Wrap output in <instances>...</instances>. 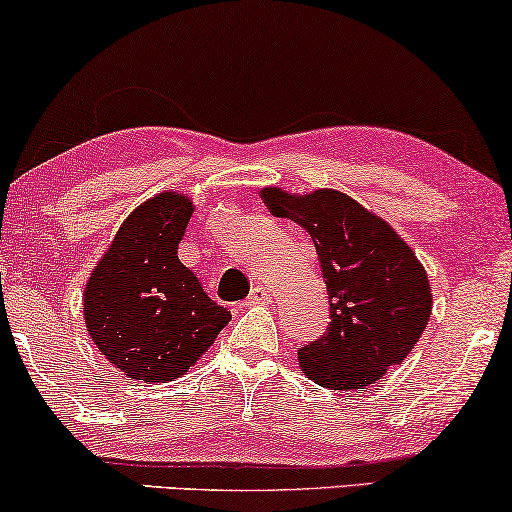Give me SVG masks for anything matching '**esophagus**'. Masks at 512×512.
Here are the masks:
<instances>
[{"label": "esophagus", "mask_w": 512, "mask_h": 512, "mask_svg": "<svg viewBox=\"0 0 512 512\" xmlns=\"http://www.w3.org/2000/svg\"><path fill=\"white\" fill-rule=\"evenodd\" d=\"M249 305H268L270 303V291L265 286H254L247 298Z\"/></svg>", "instance_id": "34e87169"}]
</instances>
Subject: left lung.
<instances>
[{
  "instance_id": "1",
  "label": "left lung",
  "mask_w": 512,
  "mask_h": 512,
  "mask_svg": "<svg viewBox=\"0 0 512 512\" xmlns=\"http://www.w3.org/2000/svg\"><path fill=\"white\" fill-rule=\"evenodd\" d=\"M275 216L317 247L328 289L326 333L298 349L300 368L326 389H366L415 349L431 317L429 277L396 230L340 191L291 195L263 188Z\"/></svg>"
}]
</instances>
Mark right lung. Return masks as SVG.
Wrapping results in <instances>:
<instances>
[{
	"mask_svg": "<svg viewBox=\"0 0 512 512\" xmlns=\"http://www.w3.org/2000/svg\"><path fill=\"white\" fill-rule=\"evenodd\" d=\"M191 214L186 195L146 200L118 228L83 291L90 338L132 380L186 375L230 321L177 256Z\"/></svg>",
	"mask_w": 512,
	"mask_h": 512,
	"instance_id": "1",
	"label": "right lung"
}]
</instances>
